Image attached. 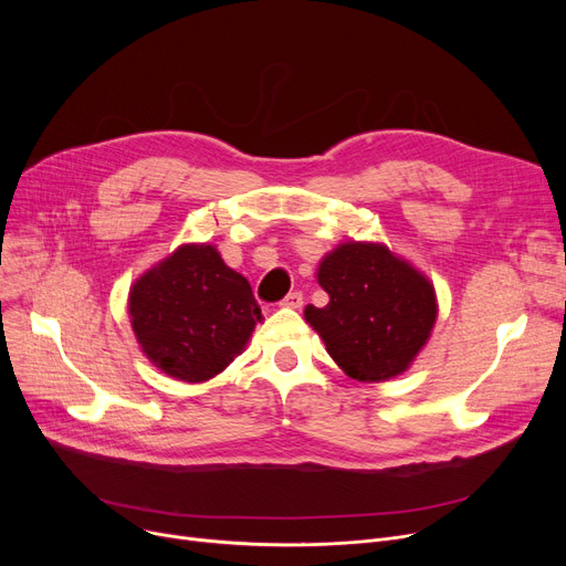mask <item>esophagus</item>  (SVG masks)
<instances>
[{"label":"esophagus","mask_w":566,"mask_h":566,"mask_svg":"<svg viewBox=\"0 0 566 566\" xmlns=\"http://www.w3.org/2000/svg\"><path fill=\"white\" fill-rule=\"evenodd\" d=\"M303 301H305V298H303V293H301V291H291L280 305L291 307V310H298V307H303Z\"/></svg>","instance_id":"1"}]
</instances>
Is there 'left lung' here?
Wrapping results in <instances>:
<instances>
[{
    "label": "left lung",
    "mask_w": 566,
    "mask_h": 566,
    "mask_svg": "<svg viewBox=\"0 0 566 566\" xmlns=\"http://www.w3.org/2000/svg\"><path fill=\"white\" fill-rule=\"evenodd\" d=\"M318 284L331 303L307 305L305 318L350 378H392L427 344L438 312L433 286L388 248L339 245L321 261Z\"/></svg>",
    "instance_id": "1"
}]
</instances>
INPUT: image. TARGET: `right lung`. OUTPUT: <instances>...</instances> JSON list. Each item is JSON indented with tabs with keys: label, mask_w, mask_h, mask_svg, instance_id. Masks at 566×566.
Here are the masks:
<instances>
[{
	"label": "right lung",
	"mask_w": 566,
	"mask_h": 566,
	"mask_svg": "<svg viewBox=\"0 0 566 566\" xmlns=\"http://www.w3.org/2000/svg\"><path fill=\"white\" fill-rule=\"evenodd\" d=\"M128 310L148 360L188 382L220 374L261 321L250 282L211 245L178 248L142 275Z\"/></svg>",
	"instance_id": "obj_1"
}]
</instances>
